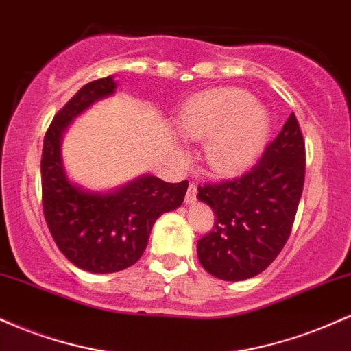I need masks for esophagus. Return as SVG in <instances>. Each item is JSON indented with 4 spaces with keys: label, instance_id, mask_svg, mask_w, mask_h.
Here are the masks:
<instances>
[{
    "label": "esophagus",
    "instance_id": "34e87169",
    "mask_svg": "<svg viewBox=\"0 0 351 351\" xmlns=\"http://www.w3.org/2000/svg\"><path fill=\"white\" fill-rule=\"evenodd\" d=\"M196 193H198V186H196V183H189L188 191H186V198H184V203H186V204L195 203Z\"/></svg>",
    "mask_w": 351,
    "mask_h": 351
}]
</instances>
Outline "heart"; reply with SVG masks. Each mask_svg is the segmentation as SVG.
<instances>
[{
  "label": "heart",
  "instance_id": "obj_1",
  "mask_svg": "<svg viewBox=\"0 0 351 351\" xmlns=\"http://www.w3.org/2000/svg\"><path fill=\"white\" fill-rule=\"evenodd\" d=\"M181 135L204 142V160L219 175H234L259 158L271 134L269 112L249 92L223 87L184 104L178 115Z\"/></svg>",
  "mask_w": 351,
  "mask_h": 351
}]
</instances>
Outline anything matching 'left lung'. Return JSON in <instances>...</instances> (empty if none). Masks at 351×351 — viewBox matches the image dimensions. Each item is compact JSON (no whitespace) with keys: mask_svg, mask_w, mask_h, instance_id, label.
<instances>
[{"mask_svg":"<svg viewBox=\"0 0 351 351\" xmlns=\"http://www.w3.org/2000/svg\"><path fill=\"white\" fill-rule=\"evenodd\" d=\"M304 180L305 142L291 114L251 170L198 186V199L216 216L211 231L198 241L204 271L231 282L265 271L291 236Z\"/></svg>","mask_w":351,"mask_h":351,"instance_id":"1","label":"left lung"}]
</instances>
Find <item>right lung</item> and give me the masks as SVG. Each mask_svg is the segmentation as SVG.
Masks as SVG:
<instances>
[{
	"instance_id": "1",
	"label": "right lung",
	"mask_w": 351,
	"mask_h": 351,
	"mask_svg": "<svg viewBox=\"0 0 351 351\" xmlns=\"http://www.w3.org/2000/svg\"><path fill=\"white\" fill-rule=\"evenodd\" d=\"M112 77L92 80L66 104L44 135L41 158L43 211L59 251L92 274L119 272L147 249L155 221L183 203L188 181L167 183L142 176L112 193H90L72 184L60 158V138L71 120L114 94Z\"/></svg>"
}]
</instances>
